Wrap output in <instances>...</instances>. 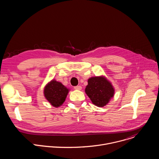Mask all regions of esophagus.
Wrapping results in <instances>:
<instances>
[{
    "instance_id": "34e87169",
    "label": "esophagus",
    "mask_w": 159,
    "mask_h": 159,
    "mask_svg": "<svg viewBox=\"0 0 159 159\" xmlns=\"http://www.w3.org/2000/svg\"><path fill=\"white\" fill-rule=\"evenodd\" d=\"M74 89L75 90H80L82 89V87L80 85H77V86H75L74 87Z\"/></svg>"
}]
</instances>
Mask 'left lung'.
I'll return each instance as SVG.
<instances>
[{
  "instance_id": "left-lung-1",
  "label": "left lung",
  "mask_w": 159,
  "mask_h": 159,
  "mask_svg": "<svg viewBox=\"0 0 159 159\" xmlns=\"http://www.w3.org/2000/svg\"><path fill=\"white\" fill-rule=\"evenodd\" d=\"M85 92L92 102L98 107H104L115 95V88L104 76L90 77Z\"/></svg>"
}]
</instances>
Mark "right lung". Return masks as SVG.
Returning <instances> with one entry per match:
<instances>
[{
	"label": "right lung",
	"mask_w": 159,
	"mask_h": 159,
	"mask_svg": "<svg viewBox=\"0 0 159 159\" xmlns=\"http://www.w3.org/2000/svg\"><path fill=\"white\" fill-rule=\"evenodd\" d=\"M69 90L70 89L61 82L53 79L45 85L43 93L45 99L51 105L55 107H58L65 102Z\"/></svg>",
	"instance_id": "add662e5"
}]
</instances>
